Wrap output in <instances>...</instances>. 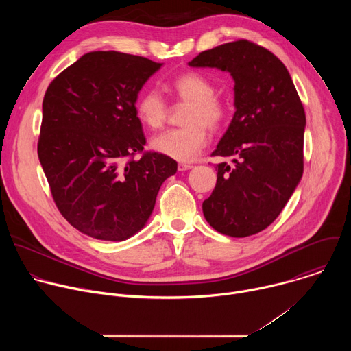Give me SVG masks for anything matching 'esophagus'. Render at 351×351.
<instances>
[{
    "instance_id": "esophagus-1",
    "label": "esophagus",
    "mask_w": 351,
    "mask_h": 351,
    "mask_svg": "<svg viewBox=\"0 0 351 351\" xmlns=\"http://www.w3.org/2000/svg\"><path fill=\"white\" fill-rule=\"evenodd\" d=\"M191 168H193V165H190V164H183V162H182V164L178 165V169H179V171H189V169H191Z\"/></svg>"
}]
</instances>
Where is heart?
<instances>
[{
	"instance_id": "1",
	"label": "heart",
	"mask_w": 351,
	"mask_h": 351,
	"mask_svg": "<svg viewBox=\"0 0 351 351\" xmlns=\"http://www.w3.org/2000/svg\"><path fill=\"white\" fill-rule=\"evenodd\" d=\"M169 94L178 101L187 103L180 129L168 130L152 140L156 153L178 161H193L207 145L206 128L219 129L226 119V108L215 97V86L203 75L187 72L167 84ZM138 121L152 130L164 126L168 117V106L164 97L156 90H145L136 103Z\"/></svg>"
}]
</instances>
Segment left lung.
<instances>
[{"label": "left lung", "mask_w": 351, "mask_h": 351, "mask_svg": "<svg viewBox=\"0 0 351 351\" xmlns=\"http://www.w3.org/2000/svg\"><path fill=\"white\" fill-rule=\"evenodd\" d=\"M189 65L217 68L234 80L236 111L213 153L232 164L217 165L204 217L222 234H256L278 218L303 176V104L282 61L252 41L207 49Z\"/></svg>", "instance_id": "8db88e82"}]
</instances>
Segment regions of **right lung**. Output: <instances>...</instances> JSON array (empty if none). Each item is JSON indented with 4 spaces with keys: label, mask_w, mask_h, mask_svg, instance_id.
I'll use <instances>...</instances> for the list:
<instances>
[{
    "label": "right lung",
    "mask_w": 351,
    "mask_h": 351,
    "mask_svg": "<svg viewBox=\"0 0 351 351\" xmlns=\"http://www.w3.org/2000/svg\"><path fill=\"white\" fill-rule=\"evenodd\" d=\"M162 64L93 51L49 83L43 99L38 160L62 217L79 232L123 241L152 215L175 160L143 153L137 95ZM126 158L131 160L125 161Z\"/></svg>",
    "instance_id": "1"
}]
</instances>
